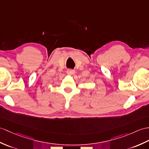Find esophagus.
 Returning a JSON list of instances; mask_svg holds the SVG:
<instances>
[{
	"label": "esophagus",
	"mask_w": 149,
	"mask_h": 149,
	"mask_svg": "<svg viewBox=\"0 0 149 149\" xmlns=\"http://www.w3.org/2000/svg\"><path fill=\"white\" fill-rule=\"evenodd\" d=\"M67 73L68 75H72V74H74L75 73V70H71V69H68V70L67 72Z\"/></svg>",
	"instance_id": "esophagus-1"
}]
</instances>
